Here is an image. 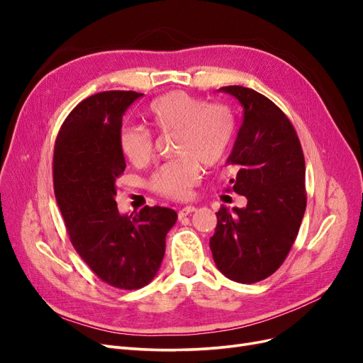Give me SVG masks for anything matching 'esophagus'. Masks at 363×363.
Segmentation results:
<instances>
[{
  "instance_id": "obj_1",
  "label": "esophagus",
  "mask_w": 363,
  "mask_h": 363,
  "mask_svg": "<svg viewBox=\"0 0 363 363\" xmlns=\"http://www.w3.org/2000/svg\"><path fill=\"white\" fill-rule=\"evenodd\" d=\"M192 212H195V206H186V207H183L179 211V218L182 219V218H184L186 215H189Z\"/></svg>"
}]
</instances>
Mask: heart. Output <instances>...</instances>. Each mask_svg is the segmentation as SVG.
Returning <instances> with one entry per match:
<instances>
[{"label":"heart","instance_id":"1","mask_svg":"<svg viewBox=\"0 0 363 363\" xmlns=\"http://www.w3.org/2000/svg\"><path fill=\"white\" fill-rule=\"evenodd\" d=\"M150 118L162 133L177 131L175 152L180 159L163 163L152 174L150 188L172 200H184L201 179V164L213 168L221 163L232 145L236 119L223 103L174 91L155 100ZM119 150L135 167H144L155 156V135L142 125H124L119 131Z\"/></svg>","mask_w":363,"mask_h":363}]
</instances>
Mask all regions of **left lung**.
Instances as JSON below:
<instances>
[{
    "label": "left lung",
    "mask_w": 363,
    "mask_h": 363,
    "mask_svg": "<svg viewBox=\"0 0 363 363\" xmlns=\"http://www.w3.org/2000/svg\"><path fill=\"white\" fill-rule=\"evenodd\" d=\"M219 91L236 96L244 107L227 159L236 169L227 191L244 195L248 203L232 212L221 206L211 250L227 279L256 283L281 267L298 235L307 203L304 155L289 118L269 98L244 86Z\"/></svg>",
    "instance_id": "1"
}]
</instances>
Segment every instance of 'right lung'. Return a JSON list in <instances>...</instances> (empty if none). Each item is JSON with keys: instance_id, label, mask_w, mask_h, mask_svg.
Here are the masks:
<instances>
[{"instance_id": "obj_1", "label": "right lung", "mask_w": 363, "mask_h": 363, "mask_svg": "<svg viewBox=\"0 0 363 363\" xmlns=\"http://www.w3.org/2000/svg\"><path fill=\"white\" fill-rule=\"evenodd\" d=\"M144 94L107 91L77 104L54 145V195L71 244L98 277L118 289L144 288L157 274L164 238L177 221L168 207L119 215L116 179L124 174L119 150L123 115Z\"/></svg>"}]
</instances>
